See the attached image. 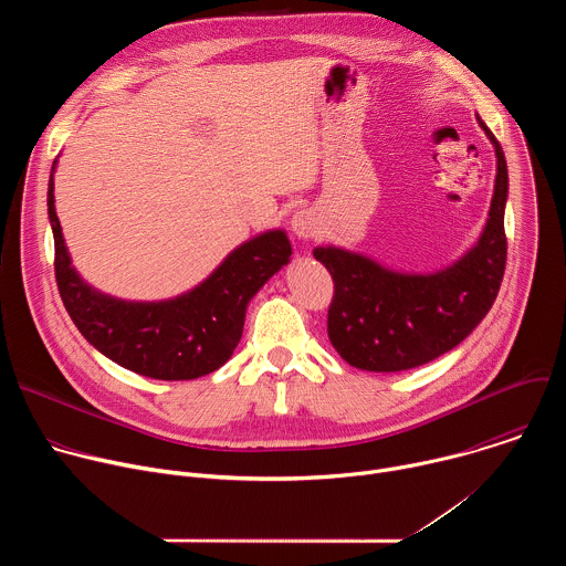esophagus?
Returning a JSON list of instances; mask_svg holds the SVG:
<instances>
[{
	"label": "esophagus",
	"instance_id": "obj_1",
	"mask_svg": "<svg viewBox=\"0 0 566 566\" xmlns=\"http://www.w3.org/2000/svg\"><path fill=\"white\" fill-rule=\"evenodd\" d=\"M291 230H293V234L300 237V239H311V237H315L317 230H319V217H317V212L311 210V208H302V210L293 212V217H291Z\"/></svg>",
	"mask_w": 566,
	"mask_h": 566
}]
</instances>
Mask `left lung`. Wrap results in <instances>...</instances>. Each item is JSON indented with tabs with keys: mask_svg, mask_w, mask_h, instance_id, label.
I'll list each match as a JSON object with an SVG mask.
<instances>
[{
	"mask_svg": "<svg viewBox=\"0 0 566 566\" xmlns=\"http://www.w3.org/2000/svg\"><path fill=\"white\" fill-rule=\"evenodd\" d=\"M495 147V190L476 244L434 273H398L338 247H317L313 258L334 277L327 332L334 349L365 371H406L454 349L491 311L506 269L504 210L509 168Z\"/></svg>",
	"mask_w": 566,
	"mask_h": 566,
	"instance_id": "left-lung-1",
	"label": "left lung"
}]
</instances>
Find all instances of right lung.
I'll use <instances>...</instances> for the list:
<instances>
[{
	"label": "right lung",
	"mask_w": 566,
	"mask_h": 566,
	"mask_svg": "<svg viewBox=\"0 0 566 566\" xmlns=\"http://www.w3.org/2000/svg\"><path fill=\"white\" fill-rule=\"evenodd\" d=\"M49 177V221L55 241V282L77 332L120 367L156 380H192L219 369L244 332L253 295L291 260L284 230H266L237 247L201 284L158 302L101 293L73 269Z\"/></svg>",
	"instance_id": "1"
}]
</instances>
